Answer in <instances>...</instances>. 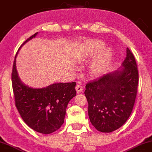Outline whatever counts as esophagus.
I'll list each match as a JSON object with an SVG mask.
<instances>
[{
	"instance_id": "esophagus-1",
	"label": "esophagus",
	"mask_w": 152,
	"mask_h": 152,
	"mask_svg": "<svg viewBox=\"0 0 152 152\" xmlns=\"http://www.w3.org/2000/svg\"><path fill=\"white\" fill-rule=\"evenodd\" d=\"M75 89H76V91L77 93H80V92L83 91V88H82V86H81V85L80 84V83H79V84L76 86Z\"/></svg>"
}]
</instances>
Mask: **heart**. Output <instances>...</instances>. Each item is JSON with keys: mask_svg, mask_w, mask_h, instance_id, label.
<instances>
[{"mask_svg": "<svg viewBox=\"0 0 152 152\" xmlns=\"http://www.w3.org/2000/svg\"><path fill=\"white\" fill-rule=\"evenodd\" d=\"M104 43L100 41H92L86 46L83 51L85 59L92 58L97 56L104 48ZM111 57L110 49H105L91 66V72L93 75H99L106 71L109 60Z\"/></svg>", "mask_w": 152, "mask_h": 152, "instance_id": "obj_1", "label": "heart"}]
</instances>
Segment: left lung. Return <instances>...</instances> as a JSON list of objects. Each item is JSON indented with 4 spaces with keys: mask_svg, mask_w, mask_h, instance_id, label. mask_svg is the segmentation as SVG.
Returning a JSON list of instances; mask_svg holds the SVG:
<instances>
[{
    "mask_svg": "<svg viewBox=\"0 0 152 152\" xmlns=\"http://www.w3.org/2000/svg\"><path fill=\"white\" fill-rule=\"evenodd\" d=\"M123 68L87 83L84 92L92 125L102 132L122 126L132 112L137 93L138 71L134 56L127 48Z\"/></svg>",
    "mask_w": 152,
    "mask_h": 152,
    "instance_id": "obj_1",
    "label": "left lung"
}]
</instances>
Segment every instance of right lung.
<instances>
[{"label":"right lung","instance_id":"right-lung-1","mask_svg":"<svg viewBox=\"0 0 152 152\" xmlns=\"http://www.w3.org/2000/svg\"><path fill=\"white\" fill-rule=\"evenodd\" d=\"M37 34L28 38L23 45ZM18 50L12 72L15 104L28 127L39 133L51 134L60 129L64 122L68 103L76 95V83H57L43 88H32L25 85L20 80L16 67Z\"/></svg>","mask_w":152,"mask_h":152}]
</instances>
